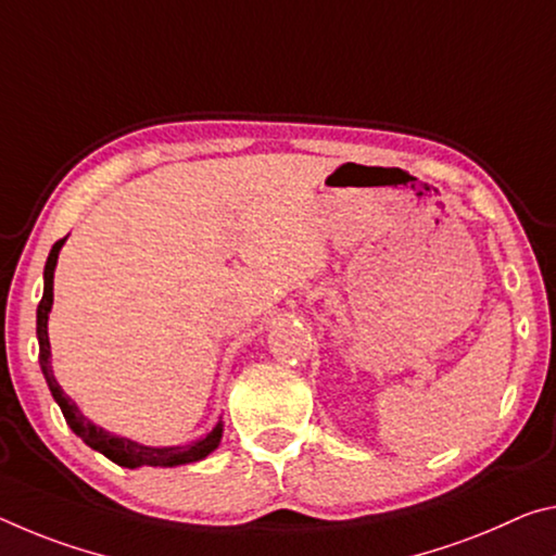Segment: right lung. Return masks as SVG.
Returning <instances> with one entry per match:
<instances>
[{"instance_id":"add662e5","label":"right lung","mask_w":556,"mask_h":556,"mask_svg":"<svg viewBox=\"0 0 556 556\" xmlns=\"http://www.w3.org/2000/svg\"><path fill=\"white\" fill-rule=\"evenodd\" d=\"M64 242H66V237H61V240L51 247L47 267H43V296H41L39 309H37V337H39V364H41L43 378H47L49 391H51V395H54V401L59 403L61 413H64L68 428H72L88 447L103 453L109 460L121 465V468H140V465H165V468H173V465H188V463H198V460H202V457H207L217 447L219 438H223V422H217V426L213 428V433H207L205 438L195 440V443H190V445L146 447V445L134 443V440L111 435V433H105L103 428L93 426L91 420L81 416V410L76 408L74 401L68 399L64 391H61V386L54 378V371H51L47 321H49L51 304H54V267L59 260V250Z\"/></svg>"}]
</instances>
